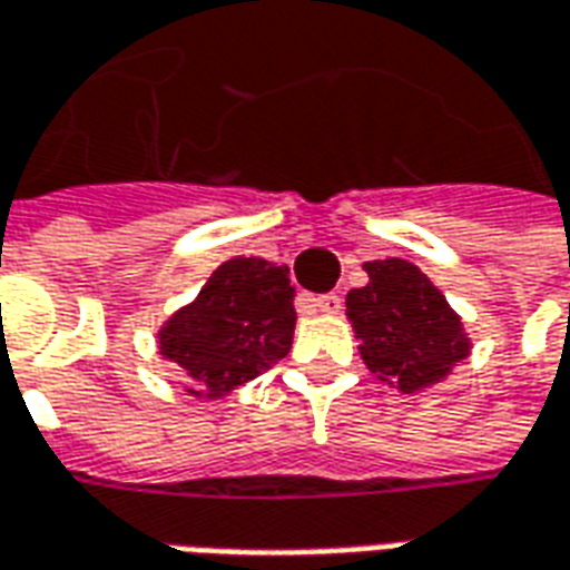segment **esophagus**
Instances as JSON below:
<instances>
[{
	"label": "esophagus",
	"instance_id": "34e87169",
	"mask_svg": "<svg viewBox=\"0 0 570 570\" xmlns=\"http://www.w3.org/2000/svg\"><path fill=\"white\" fill-rule=\"evenodd\" d=\"M308 305H312L314 312L336 314L342 308V298L336 296V293H324V296H312V298H308Z\"/></svg>",
	"mask_w": 570,
	"mask_h": 570
}]
</instances>
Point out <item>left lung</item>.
<instances>
[{
  "instance_id": "8db88e82",
  "label": "left lung",
  "mask_w": 570,
  "mask_h": 570,
  "mask_svg": "<svg viewBox=\"0 0 570 570\" xmlns=\"http://www.w3.org/2000/svg\"><path fill=\"white\" fill-rule=\"evenodd\" d=\"M367 286L345 296L361 361L404 395L444 382L472 354L463 317L407 258L364 262Z\"/></svg>"
}]
</instances>
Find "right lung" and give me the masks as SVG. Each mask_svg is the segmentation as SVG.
Wrapping results in <instances>:
<instances>
[{
  "label": "right lung",
  "instance_id": "obj_1",
  "mask_svg": "<svg viewBox=\"0 0 570 570\" xmlns=\"http://www.w3.org/2000/svg\"><path fill=\"white\" fill-rule=\"evenodd\" d=\"M289 268L258 256L222 262L188 305L157 330V348L188 376L194 397H228L277 364L296 330Z\"/></svg>",
  "mask_w": 570,
  "mask_h": 570
}]
</instances>
